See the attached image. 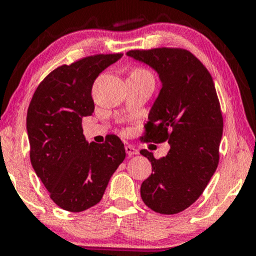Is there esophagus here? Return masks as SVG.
Segmentation results:
<instances>
[{
    "label": "esophagus",
    "instance_id": "34e87169",
    "mask_svg": "<svg viewBox=\"0 0 256 256\" xmlns=\"http://www.w3.org/2000/svg\"><path fill=\"white\" fill-rule=\"evenodd\" d=\"M125 150H126V154L128 155H136V154H138V150L136 148H134V146H131V144H128L125 146Z\"/></svg>",
    "mask_w": 256,
    "mask_h": 256
}]
</instances>
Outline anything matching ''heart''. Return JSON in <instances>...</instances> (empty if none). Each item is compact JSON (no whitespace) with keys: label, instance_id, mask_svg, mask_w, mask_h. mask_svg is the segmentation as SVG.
I'll return each instance as SVG.
<instances>
[{"label":"heart","instance_id":"heart-1","mask_svg":"<svg viewBox=\"0 0 256 256\" xmlns=\"http://www.w3.org/2000/svg\"><path fill=\"white\" fill-rule=\"evenodd\" d=\"M136 71H140V72H142V70H136Z\"/></svg>","mask_w":256,"mask_h":256}]
</instances>
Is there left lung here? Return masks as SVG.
Here are the masks:
<instances>
[{
  "mask_svg": "<svg viewBox=\"0 0 256 256\" xmlns=\"http://www.w3.org/2000/svg\"><path fill=\"white\" fill-rule=\"evenodd\" d=\"M126 55L152 67L162 84L142 140H167L171 146L161 158L140 150L152 162L140 198L154 212L179 213L201 196L218 167L222 116L212 76L185 49L130 50Z\"/></svg>",
  "mask_w": 256,
  "mask_h": 256,
  "instance_id": "obj_1",
  "label": "left lung"
}]
</instances>
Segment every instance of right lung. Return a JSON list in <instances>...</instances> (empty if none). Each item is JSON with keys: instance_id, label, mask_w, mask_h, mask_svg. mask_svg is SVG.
Here are the masks:
<instances>
[{"instance_id": "1", "label": "right lung", "mask_w": 256, "mask_h": 256, "mask_svg": "<svg viewBox=\"0 0 256 256\" xmlns=\"http://www.w3.org/2000/svg\"><path fill=\"white\" fill-rule=\"evenodd\" d=\"M122 54H98L62 64L38 85L26 116L31 165L50 198L68 212L98 204L125 158L124 143L110 134L104 143L85 140L82 120L95 110V79Z\"/></svg>"}]
</instances>
